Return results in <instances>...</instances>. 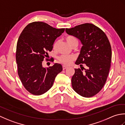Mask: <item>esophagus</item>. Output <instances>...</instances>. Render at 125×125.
I'll list each match as a JSON object with an SVG mask.
<instances>
[{
    "mask_svg": "<svg viewBox=\"0 0 125 125\" xmlns=\"http://www.w3.org/2000/svg\"><path fill=\"white\" fill-rule=\"evenodd\" d=\"M62 68H63V70H65V69H66L68 68V67H67V66H65L64 65H63L62 66Z\"/></svg>",
    "mask_w": 125,
    "mask_h": 125,
    "instance_id": "1",
    "label": "esophagus"
}]
</instances>
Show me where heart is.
Wrapping results in <instances>:
<instances>
[{
    "instance_id": "1",
    "label": "heart",
    "mask_w": 125,
    "mask_h": 125,
    "mask_svg": "<svg viewBox=\"0 0 125 125\" xmlns=\"http://www.w3.org/2000/svg\"><path fill=\"white\" fill-rule=\"evenodd\" d=\"M66 41H67L68 43L71 46H72L73 44H75L76 42L78 43L77 40L75 38L71 36L67 37L66 38ZM56 45L57 42H56L54 44V48L56 47ZM75 56L73 55H62L58 57V60L61 63H63V64L65 65H69L75 60Z\"/></svg>"
}]
</instances>
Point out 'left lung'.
Masks as SVG:
<instances>
[{"instance_id": "obj_1", "label": "left lung", "mask_w": 125, "mask_h": 125, "mask_svg": "<svg viewBox=\"0 0 125 125\" xmlns=\"http://www.w3.org/2000/svg\"><path fill=\"white\" fill-rule=\"evenodd\" d=\"M65 31L79 39L82 44L75 64L87 66L86 69L83 67L84 71L75 69L71 78L73 88L82 97L94 96L103 88L109 73L112 57L110 42L105 33L91 23L66 28Z\"/></svg>"}]
</instances>
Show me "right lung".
I'll list each match as a JSON object with an SVG mask.
<instances>
[{"label":"right lung","instance_id":"right-lung-1","mask_svg":"<svg viewBox=\"0 0 125 125\" xmlns=\"http://www.w3.org/2000/svg\"><path fill=\"white\" fill-rule=\"evenodd\" d=\"M64 30L36 21L28 24L21 33L16 51L18 73L23 85L31 94L39 95L48 91L56 76L62 71L61 64L44 68L42 62Z\"/></svg>","mask_w":125,"mask_h":125}]
</instances>
